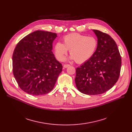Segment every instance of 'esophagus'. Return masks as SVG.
I'll list each match as a JSON object with an SVG mask.
<instances>
[{"instance_id":"1","label":"esophagus","mask_w":132,"mask_h":132,"mask_svg":"<svg viewBox=\"0 0 132 132\" xmlns=\"http://www.w3.org/2000/svg\"><path fill=\"white\" fill-rule=\"evenodd\" d=\"M69 66H70V65L65 64V65H64V68H67V67H69Z\"/></svg>"}]
</instances>
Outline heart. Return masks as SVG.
Listing matches in <instances>:
<instances>
[{
    "label": "heart",
    "instance_id": "obj_1",
    "mask_svg": "<svg viewBox=\"0 0 132 132\" xmlns=\"http://www.w3.org/2000/svg\"><path fill=\"white\" fill-rule=\"evenodd\" d=\"M63 42V44L58 42L54 45L55 57L58 60L62 61L67 51L70 50V59L75 60L78 64L84 63L90 59L98 45L95 37L77 33L67 35L64 37Z\"/></svg>",
    "mask_w": 132,
    "mask_h": 132
}]
</instances>
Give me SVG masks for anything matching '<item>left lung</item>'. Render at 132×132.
Returning <instances> with one entry per match:
<instances>
[{"label":"left lung","mask_w":132,"mask_h":132,"mask_svg":"<svg viewBox=\"0 0 132 132\" xmlns=\"http://www.w3.org/2000/svg\"><path fill=\"white\" fill-rule=\"evenodd\" d=\"M98 45L93 57L76 69L77 89L86 95H98L109 90L119 79L121 58L113 39L108 34L93 30Z\"/></svg>","instance_id":"obj_1"}]
</instances>
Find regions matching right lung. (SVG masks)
Masks as SVG:
<instances>
[{
  "mask_svg": "<svg viewBox=\"0 0 132 132\" xmlns=\"http://www.w3.org/2000/svg\"><path fill=\"white\" fill-rule=\"evenodd\" d=\"M56 33L37 30L21 40L14 51L13 72L19 87L29 95L50 92L62 71L52 51Z\"/></svg>",
  "mask_w": 132,
  "mask_h": 132,
  "instance_id": "1",
  "label": "right lung"
}]
</instances>
